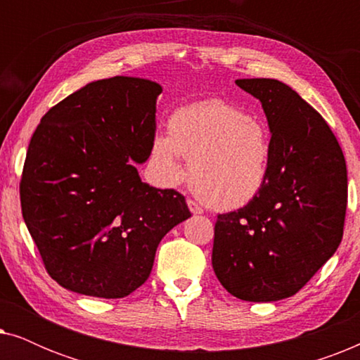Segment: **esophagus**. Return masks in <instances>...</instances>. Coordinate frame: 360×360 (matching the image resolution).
Instances as JSON below:
<instances>
[{"label": "esophagus", "instance_id": "1", "mask_svg": "<svg viewBox=\"0 0 360 360\" xmlns=\"http://www.w3.org/2000/svg\"><path fill=\"white\" fill-rule=\"evenodd\" d=\"M186 205H188V208H190V211L193 214H201V213H203V208H201L198 203H195L193 200H186Z\"/></svg>", "mask_w": 360, "mask_h": 360}]
</instances>
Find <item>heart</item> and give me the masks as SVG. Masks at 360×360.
Returning <instances> with one entry per match:
<instances>
[{"label":"heart","mask_w":360,"mask_h":360,"mask_svg":"<svg viewBox=\"0 0 360 360\" xmlns=\"http://www.w3.org/2000/svg\"><path fill=\"white\" fill-rule=\"evenodd\" d=\"M198 198L219 211L252 203L267 185L274 159L272 131L262 117L223 100L185 105L169 116L167 136L150 144V162L167 185L185 175Z\"/></svg>","instance_id":"b5f03b06"}]
</instances>
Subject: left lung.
Segmentation results:
<instances>
[{"label":"left lung","mask_w":360,"mask_h":360,"mask_svg":"<svg viewBox=\"0 0 360 360\" xmlns=\"http://www.w3.org/2000/svg\"><path fill=\"white\" fill-rule=\"evenodd\" d=\"M262 103L274 139L267 185L252 203L219 214L213 269L244 302L292 297L336 252L347 206V170L328 122L288 85L240 78Z\"/></svg>","instance_id":"obj_1"}]
</instances>
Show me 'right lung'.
<instances>
[{
  "instance_id": "1",
  "label": "right lung",
  "mask_w": 360,
  "mask_h": 360,
  "mask_svg": "<svg viewBox=\"0 0 360 360\" xmlns=\"http://www.w3.org/2000/svg\"><path fill=\"white\" fill-rule=\"evenodd\" d=\"M159 83L91 82L51 108L24 162L22 218L63 288L122 298L149 278L157 245L191 213L185 196L144 184Z\"/></svg>"
}]
</instances>
